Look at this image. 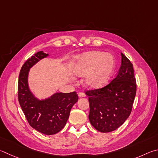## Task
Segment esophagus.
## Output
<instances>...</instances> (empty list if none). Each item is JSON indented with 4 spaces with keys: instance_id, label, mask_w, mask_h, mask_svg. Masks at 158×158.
<instances>
[{
    "instance_id": "obj_1",
    "label": "esophagus",
    "mask_w": 158,
    "mask_h": 158,
    "mask_svg": "<svg viewBox=\"0 0 158 158\" xmlns=\"http://www.w3.org/2000/svg\"><path fill=\"white\" fill-rule=\"evenodd\" d=\"M78 96L80 98H83V97H85L86 96V95H85V94L83 93V92H80L78 94Z\"/></svg>"
}]
</instances>
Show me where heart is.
<instances>
[{"label":"heart","mask_w":158,"mask_h":158,"mask_svg":"<svg viewBox=\"0 0 158 158\" xmlns=\"http://www.w3.org/2000/svg\"><path fill=\"white\" fill-rule=\"evenodd\" d=\"M116 68L114 57L101 51H90L75 57L72 71L78 77H86L85 83L92 89H100L108 83Z\"/></svg>","instance_id":"obj_1"}]
</instances>
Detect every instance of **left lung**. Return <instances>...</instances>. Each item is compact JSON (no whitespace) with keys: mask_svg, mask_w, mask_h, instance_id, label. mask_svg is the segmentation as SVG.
<instances>
[{"mask_svg":"<svg viewBox=\"0 0 158 158\" xmlns=\"http://www.w3.org/2000/svg\"><path fill=\"white\" fill-rule=\"evenodd\" d=\"M121 65L116 76L106 87L87 91L89 97V119L101 132L117 130L131 114L137 85L132 64L123 53Z\"/></svg>","mask_w":158,"mask_h":158,"instance_id":"1","label":"left lung"}]
</instances>
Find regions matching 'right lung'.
<instances>
[{
    "instance_id": "add662e5",
    "label": "right lung",
    "mask_w": 158,
    "mask_h": 158,
    "mask_svg": "<svg viewBox=\"0 0 158 158\" xmlns=\"http://www.w3.org/2000/svg\"><path fill=\"white\" fill-rule=\"evenodd\" d=\"M48 55L40 51L22 66L19 77L18 98L30 126L44 135H51L57 133L65 126L71 107L78 101V96L76 92H57L40 100L30 91L28 85L30 68Z\"/></svg>"
}]
</instances>
